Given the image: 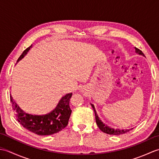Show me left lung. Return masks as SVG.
<instances>
[{"label": "left lung", "mask_w": 159, "mask_h": 159, "mask_svg": "<svg viewBox=\"0 0 159 159\" xmlns=\"http://www.w3.org/2000/svg\"><path fill=\"white\" fill-rule=\"evenodd\" d=\"M135 52L138 54H139V55L144 56V54L142 52V51H141V50H139V48H136V47H135ZM91 105H92L93 109L94 111V113H95L96 121V124L98 125V128H100V130L102 131L103 133L109 134H113V135H119V134H124L126 133H128V131H130V130L133 129V128H130V129H125V130L115 129V128L108 126L107 125L104 124L102 122V121L99 119V117H98V115L96 113V111L95 110V108H94V106L93 105V104H91Z\"/></svg>", "instance_id": "left-lung-1"}]
</instances>
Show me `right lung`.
<instances>
[{
    "label": "right lung",
    "instance_id": "right-lung-1",
    "mask_svg": "<svg viewBox=\"0 0 159 159\" xmlns=\"http://www.w3.org/2000/svg\"><path fill=\"white\" fill-rule=\"evenodd\" d=\"M31 46L32 45L24 50L17 62L26 55ZM72 95V93H67L61 98L55 109L42 116L24 112L15 102L11 96H10V100L12 104V109L16 112V119L24 128L38 135H50L63 130L68 124L72 113L69 104Z\"/></svg>",
    "mask_w": 159,
    "mask_h": 159
}]
</instances>
